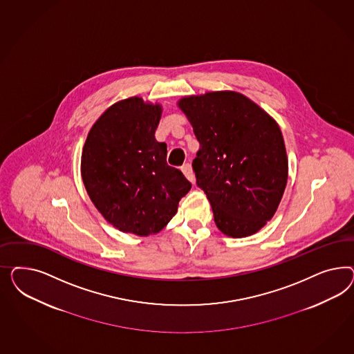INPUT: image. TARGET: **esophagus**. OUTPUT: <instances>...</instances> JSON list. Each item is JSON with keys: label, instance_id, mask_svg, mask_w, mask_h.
Instances as JSON below:
<instances>
[{"label": "esophagus", "instance_id": "esophagus-1", "mask_svg": "<svg viewBox=\"0 0 354 354\" xmlns=\"http://www.w3.org/2000/svg\"><path fill=\"white\" fill-rule=\"evenodd\" d=\"M182 171L183 174L185 175V178H187L189 182L194 183V174H193L192 171V166H191L189 163H185V165H183Z\"/></svg>", "mask_w": 354, "mask_h": 354}]
</instances>
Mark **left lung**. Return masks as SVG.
<instances>
[{
    "mask_svg": "<svg viewBox=\"0 0 354 354\" xmlns=\"http://www.w3.org/2000/svg\"><path fill=\"white\" fill-rule=\"evenodd\" d=\"M200 142L193 171L230 237L254 235L274 216L288 180L277 120L236 91L184 96L176 102Z\"/></svg>",
    "mask_w": 354,
    "mask_h": 354,
    "instance_id": "obj_1",
    "label": "left lung"
}]
</instances>
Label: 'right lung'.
<instances>
[{
    "instance_id": "add662e5",
    "label": "right lung",
    "mask_w": 354,
    "mask_h": 354,
    "mask_svg": "<svg viewBox=\"0 0 354 354\" xmlns=\"http://www.w3.org/2000/svg\"><path fill=\"white\" fill-rule=\"evenodd\" d=\"M162 110L139 96L117 101L93 123L83 147L86 193L107 223L124 234H158L192 187L167 165V147L154 136Z\"/></svg>"
}]
</instances>
